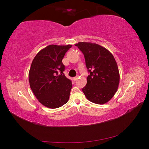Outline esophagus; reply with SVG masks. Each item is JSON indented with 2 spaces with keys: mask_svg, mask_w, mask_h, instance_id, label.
Segmentation results:
<instances>
[{
  "mask_svg": "<svg viewBox=\"0 0 149 149\" xmlns=\"http://www.w3.org/2000/svg\"><path fill=\"white\" fill-rule=\"evenodd\" d=\"M74 81H76L77 79H78V76H76V77H74V78H73V79Z\"/></svg>",
  "mask_w": 149,
  "mask_h": 149,
  "instance_id": "34e87169",
  "label": "esophagus"
}]
</instances>
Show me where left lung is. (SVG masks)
<instances>
[{"mask_svg":"<svg viewBox=\"0 0 149 149\" xmlns=\"http://www.w3.org/2000/svg\"><path fill=\"white\" fill-rule=\"evenodd\" d=\"M75 46L83 53L89 75L82 91L88 100L103 104L114 96L118 89L120 75L112 54L100 45L79 42Z\"/></svg>","mask_w":149,"mask_h":149,"instance_id":"1","label":"left lung"}]
</instances>
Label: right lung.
I'll return each instance as SVG.
<instances>
[{"label": "right lung", "mask_w": 149, "mask_h": 149, "mask_svg": "<svg viewBox=\"0 0 149 149\" xmlns=\"http://www.w3.org/2000/svg\"><path fill=\"white\" fill-rule=\"evenodd\" d=\"M71 47L50 45L41 49L31 63L29 73L30 88L47 107L58 108L69 100L72 83L63 73L65 68L62 60Z\"/></svg>", "instance_id": "add662e5"}]
</instances>
